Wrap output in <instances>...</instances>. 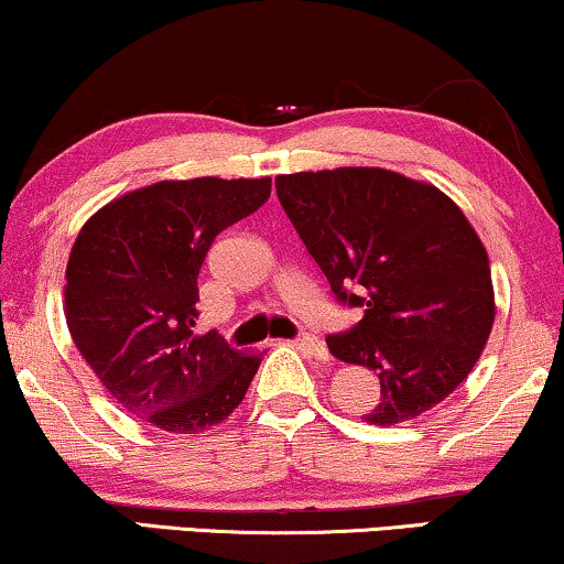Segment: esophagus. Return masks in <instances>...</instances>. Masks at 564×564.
Here are the masks:
<instances>
[{
	"label": "esophagus",
	"instance_id": "1",
	"mask_svg": "<svg viewBox=\"0 0 564 564\" xmlns=\"http://www.w3.org/2000/svg\"><path fill=\"white\" fill-rule=\"evenodd\" d=\"M291 344H294V346H299V348H302V351H304V354L315 356V359H317V361H327V359H330V351H327L325 340H319V338H317V335H302V338L291 340Z\"/></svg>",
	"mask_w": 564,
	"mask_h": 564
}]
</instances>
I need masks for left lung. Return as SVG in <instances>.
I'll return each mask as SVG.
<instances>
[{"label":"left lung","mask_w":564,"mask_h":564,"mask_svg":"<svg viewBox=\"0 0 564 564\" xmlns=\"http://www.w3.org/2000/svg\"><path fill=\"white\" fill-rule=\"evenodd\" d=\"M275 192L335 299L365 312L327 348L380 380L367 422L393 426L445 401L495 323L487 249L458 205L367 166L283 174Z\"/></svg>","instance_id":"1"}]
</instances>
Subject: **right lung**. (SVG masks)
I'll return each mask as SVG.
<instances>
[{
	"label": "right lung",
	"mask_w": 564,
	"mask_h": 564,
	"mask_svg": "<svg viewBox=\"0 0 564 564\" xmlns=\"http://www.w3.org/2000/svg\"><path fill=\"white\" fill-rule=\"evenodd\" d=\"M270 197V180L159 182L104 205L77 234L64 315L113 401L174 434L231 416L262 356L197 333V275L224 229Z\"/></svg>",
	"instance_id": "obj_1"
}]
</instances>
